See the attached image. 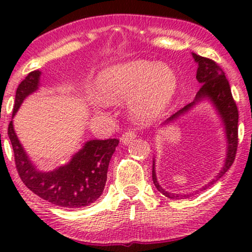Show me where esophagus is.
Returning <instances> with one entry per match:
<instances>
[{
  "mask_svg": "<svg viewBox=\"0 0 252 252\" xmlns=\"http://www.w3.org/2000/svg\"><path fill=\"white\" fill-rule=\"evenodd\" d=\"M135 137H136V132L134 131V130H128V131H126L122 135V137H121V141H122L123 144H129V143H131L132 141H134Z\"/></svg>",
  "mask_w": 252,
  "mask_h": 252,
  "instance_id": "1",
  "label": "esophagus"
}]
</instances>
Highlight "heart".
<instances>
[{
  "label": "heart",
  "mask_w": 252,
  "mask_h": 252,
  "mask_svg": "<svg viewBox=\"0 0 252 252\" xmlns=\"http://www.w3.org/2000/svg\"><path fill=\"white\" fill-rule=\"evenodd\" d=\"M178 88L175 72L166 63L136 59L110 66L98 74L94 92L105 103L130 97L128 114L138 123L155 120L169 106Z\"/></svg>",
  "instance_id": "heart-1"
}]
</instances>
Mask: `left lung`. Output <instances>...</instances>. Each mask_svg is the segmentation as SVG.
I'll return each instance as SVG.
<instances>
[{
	"instance_id": "8db88e82",
	"label": "left lung",
	"mask_w": 252,
	"mask_h": 252,
	"mask_svg": "<svg viewBox=\"0 0 252 252\" xmlns=\"http://www.w3.org/2000/svg\"><path fill=\"white\" fill-rule=\"evenodd\" d=\"M193 58L196 63H198V70H196V80L201 84V88L199 89L198 94L192 103L187 104L185 108L179 110L174 115H172L166 123L172 122L178 118L185 112H187L192 108L194 104H196L199 100L207 98L212 102L216 109L218 110L219 115H220L222 122L225 126V134H226L227 138V154L226 158H225V164L222 169L218 173L216 179L205 185V187L200 189V190L206 189L211 185H213L219 178H221L225 173L230 169L232 166L233 161L236 158L237 147H238V109H237L236 102L233 99L232 94H231L230 84L228 80L225 77L224 71L221 70L220 66L212 59L199 56V54L193 53ZM153 182H154L155 187L160 193H162L164 196L169 199H184L189 198V194H175V193H169L164 190L162 187L158 185V179H156L155 173V161H153Z\"/></svg>"
}]
</instances>
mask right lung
Listing matches in <instances>:
<instances>
[{
  "label": "right lung",
  "instance_id": "right-lung-1",
  "mask_svg": "<svg viewBox=\"0 0 252 252\" xmlns=\"http://www.w3.org/2000/svg\"><path fill=\"white\" fill-rule=\"evenodd\" d=\"M40 74V71L31 72L19 84L13 116L25 98L37 90ZM8 136L13 146L16 170L22 182L40 198L68 209L88 206L102 195L110 158L120 142L117 138L88 141L67 164L51 172H40L22 148L14 131L13 121L8 126Z\"/></svg>",
  "mask_w": 252,
  "mask_h": 252
}]
</instances>
